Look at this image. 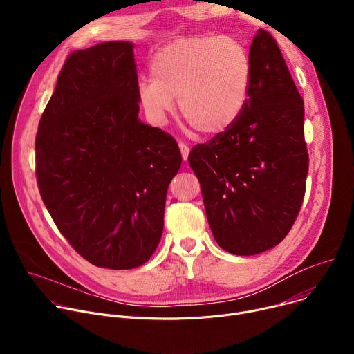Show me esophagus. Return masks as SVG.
<instances>
[{"instance_id": "obj_1", "label": "esophagus", "mask_w": 354, "mask_h": 354, "mask_svg": "<svg viewBox=\"0 0 354 354\" xmlns=\"http://www.w3.org/2000/svg\"><path fill=\"white\" fill-rule=\"evenodd\" d=\"M179 149H180V154H182L183 161H187V157H189V153H190V148H189L186 144L179 142Z\"/></svg>"}]
</instances>
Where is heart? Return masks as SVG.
<instances>
[{"label":"heart","mask_w":354,"mask_h":354,"mask_svg":"<svg viewBox=\"0 0 354 354\" xmlns=\"http://www.w3.org/2000/svg\"><path fill=\"white\" fill-rule=\"evenodd\" d=\"M151 78L136 88L147 120L164 126L178 97L182 116L206 137L231 129L241 118L250 88L252 62L234 37H179L154 55Z\"/></svg>","instance_id":"obj_1"}]
</instances>
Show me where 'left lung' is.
I'll list each match as a JSON object with an SVG mask.
<instances>
[{"label":"left lung","mask_w":354,"mask_h":354,"mask_svg":"<svg viewBox=\"0 0 354 354\" xmlns=\"http://www.w3.org/2000/svg\"><path fill=\"white\" fill-rule=\"evenodd\" d=\"M249 56L252 78L241 118L189 154L214 239L238 257L262 254L284 239L308 174L304 100L276 40L259 29Z\"/></svg>","instance_id":"left-lung-1"}]
</instances>
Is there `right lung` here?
<instances>
[{
  "mask_svg": "<svg viewBox=\"0 0 354 354\" xmlns=\"http://www.w3.org/2000/svg\"><path fill=\"white\" fill-rule=\"evenodd\" d=\"M133 48L113 40L70 55L36 136L44 206L84 259L112 270L153 257L182 164L174 137L138 119Z\"/></svg>",
  "mask_w": 354,
  "mask_h": 354,
  "instance_id": "right-lung-1",
  "label": "right lung"
}]
</instances>
